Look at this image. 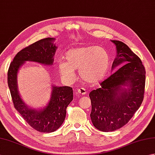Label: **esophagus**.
Segmentation results:
<instances>
[{
    "label": "esophagus",
    "mask_w": 155,
    "mask_h": 155,
    "mask_svg": "<svg viewBox=\"0 0 155 155\" xmlns=\"http://www.w3.org/2000/svg\"><path fill=\"white\" fill-rule=\"evenodd\" d=\"M77 92H78V93L79 94L85 95V94H87V91H86V90H85V88H78Z\"/></svg>",
    "instance_id": "34e87169"
}]
</instances>
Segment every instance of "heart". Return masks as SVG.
Here are the masks:
<instances>
[{"mask_svg": "<svg viewBox=\"0 0 155 155\" xmlns=\"http://www.w3.org/2000/svg\"><path fill=\"white\" fill-rule=\"evenodd\" d=\"M65 61L58 62L62 77L72 81L75 69H79L82 80L88 84H96L103 80L110 64V58L104 48L96 46H84L71 48L65 53Z\"/></svg>", "mask_w": 155, "mask_h": 155, "instance_id": "obj_1", "label": "heart"}]
</instances>
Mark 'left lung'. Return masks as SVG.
I'll return each mask as SVG.
<instances>
[{"label":"left lung","instance_id":"left-lung-1","mask_svg":"<svg viewBox=\"0 0 155 155\" xmlns=\"http://www.w3.org/2000/svg\"><path fill=\"white\" fill-rule=\"evenodd\" d=\"M110 41L117 49L112 70L124 64L89 93L92 123L103 132L116 130L130 120L142 104L145 87L146 72L139 57L124 42Z\"/></svg>","mask_w":155,"mask_h":155}]
</instances>
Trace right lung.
I'll return each instance as SVG.
<instances>
[{"mask_svg": "<svg viewBox=\"0 0 155 155\" xmlns=\"http://www.w3.org/2000/svg\"><path fill=\"white\" fill-rule=\"evenodd\" d=\"M54 38L38 41L18 52L10 64L8 85L15 108L22 118L35 130L41 133H52L58 129L65 119L66 110L73 99L71 87L52 85L50 100L40 108L28 106L22 99L18 88V72L26 62H33L52 66L57 47Z\"/></svg>", "mask_w": 155, "mask_h": 155, "instance_id": "obj_1", "label": "right lung"}]
</instances>
